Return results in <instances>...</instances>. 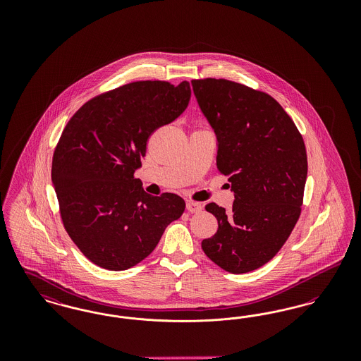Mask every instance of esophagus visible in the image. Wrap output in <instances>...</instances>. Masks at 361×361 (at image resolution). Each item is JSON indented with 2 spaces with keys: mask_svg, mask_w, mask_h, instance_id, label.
Instances as JSON below:
<instances>
[{
  "mask_svg": "<svg viewBox=\"0 0 361 361\" xmlns=\"http://www.w3.org/2000/svg\"><path fill=\"white\" fill-rule=\"evenodd\" d=\"M187 209H188L189 212H192V214H195V212H200L202 209H203V207L200 203H196V202H187Z\"/></svg>",
  "mask_w": 361,
  "mask_h": 361,
  "instance_id": "esophagus-1",
  "label": "esophagus"
}]
</instances>
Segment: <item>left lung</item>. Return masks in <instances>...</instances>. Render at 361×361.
<instances>
[{"label": "left lung", "instance_id": "8db88e82", "mask_svg": "<svg viewBox=\"0 0 361 361\" xmlns=\"http://www.w3.org/2000/svg\"><path fill=\"white\" fill-rule=\"evenodd\" d=\"M193 94L216 137V166L228 176L233 209L209 203L218 231L203 240L207 257L231 274L275 257L300 215L307 178L303 137L267 93L227 80H193Z\"/></svg>", "mask_w": 361, "mask_h": 361}]
</instances>
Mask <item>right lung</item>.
<instances>
[{
  "instance_id": "right-lung-1",
  "label": "right lung",
  "mask_w": 361,
  "mask_h": 361,
  "mask_svg": "<svg viewBox=\"0 0 361 361\" xmlns=\"http://www.w3.org/2000/svg\"><path fill=\"white\" fill-rule=\"evenodd\" d=\"M190 86L137 81L84 104L65 127L52 158L51 180L63 226L93 264L128 269L154 250L185 202L146 193L134 173L146 143L188 106Z\"/></svg>"
}]
</instances>
